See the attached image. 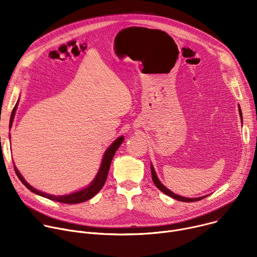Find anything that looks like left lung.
Listing matches in <instances>:
<instances>
[{
  "mask_svg": "<svg viewBox=\"0 0 257 257\" xmlns=\"http://www.w3.org/2000/svg\"><path fill=\"white\" fill-rule=\"evenodd\" d=\"M239 114H240V118H241V122H242V121H243V117H242V112H241V108H240V107H239ZM151 169H152V177H153V181H154V183H155V185H156L162 192H164L165 194L171 196L172 198H175V199H177V200H179V201L192 202V201H198V200L203 199L204 197L207 196V195H205V196H201V197L189 198V197H184V196H181V195H177V194H175L174 192H172L171 190H169L165 185L162 184V182L160 181V179H159L158 176H157V173H156V171H155V168H154L153 164L151 165Z\"/></svg>",
  "mask_w": 257,
  "mask_h": 257,
  "instance_id": "1",
  "label": "left lung"
}]
</instances>
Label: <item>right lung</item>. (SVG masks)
<instances>
[{
	"instance_id": "1",
	"label": "right lung",
	"mask_w": 257,
	"mask_h": 257,
	"mask_svg": "<svg viewBox=\"0 0 257 257\" xmlns=\"http://www.w3.org/2000/svg\"><path fill=\"white\" fill-rule=\"evenodd\" d=\"M17 104H18V101H17L15 107L13 108V112H12V115H11V118H10V125H9L10 128L12 127V123H13V119H14V116H15ZM123 141H124V136H120L106 149V151H105V153H104V155L102 157V161H101L99 170H98L95 178L92 180V182L90 183V184L87 187H85V188H83V189H81L79 191L67 194V195H58L57 196V195L48 194V193H45V192H42V191H40L38 189H35L30 184H28V183L26 182V180L23 178V176L20 174V172L18 171V169L14 165L15 173H16L17 177L19 178V180L23 183V184L25 185V187L27 189H29L31 192L38 194L40 196L46 197V198L54 200V201L62 202V203H68V204H75V203L84 202V201L92 198L103 187L104 183H105V180H106V177H107V174H108L109 166H111V163H112V160H113L117 150L120 148V145L122 144Z\"/></svg>"
}]
</instances>
